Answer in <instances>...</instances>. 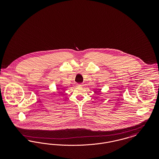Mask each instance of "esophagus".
<instances>
[{"label": "esophagus", "instance_id": "34e87169", "mask_svg": "<svg viewBox=\"0 0 159 159\" xmlns=\"http://www.w3.org/2000/svg\"><path fill=\"white\" fill-rule=\"evenodd\" d=\"M78 86H82V84H77Z\"/></svg>", "mask_w": 159, "mask_h": 159}]
</instances>
